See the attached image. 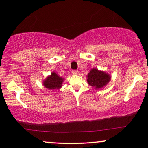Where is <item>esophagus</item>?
Listing matches in <instances>:
<instances>
[{
    "label": "esophagus",
    "instance_id": "esophagus-1",
    "mask_svg": "<svg viewBox=\"0 0 148 148\" xmlns=\"http://www.w3.org/2000/svg\"><path fill=\"white\" fill-rule=\"evenodd\" d=\"M72 73L73 74H79V71H78V70H72Z\"/></svg>",
    "mask_w": 148,
    "mask_h": 148
}]
</instances>
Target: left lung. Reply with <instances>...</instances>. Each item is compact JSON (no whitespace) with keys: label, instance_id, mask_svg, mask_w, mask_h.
Here are the masks:
<instances>
[{"label":"left lung","instance_id":"1","mask_svg":"<svg viewBox=\"0 0 148 148\" xmlns=\"http://www.w3.org/2000/svg\"><path fill=\"white\" fill-rule=\"evenodd\" d=\"M88 83L95 89H99L105 86L110 81L109 74L97 69H92L88 75Z\"/></svg>","mask_w":148,"mask_h":148}]
</instances>
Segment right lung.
I'll use <instances>...</instances> for the list:
<instances>
[{
  "label": "right lung",
  "instance_id": "right-lung-1",
  "mask_svg": "<svg viewBox=\"0 0 148 148\" xmlns=\"http://www.w3.org/2000/svg\"><path fill=\"white\" fill-rule=\"evenodd\" d=\"M63 78L60 77L55 72L51 73V75L47 77L43 81V85L46 88L49 90H55L61 88L63 81Z\"/></svg>",
  "mask_w": 148,
  "mask_h": 148
}]
</instances>
